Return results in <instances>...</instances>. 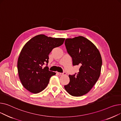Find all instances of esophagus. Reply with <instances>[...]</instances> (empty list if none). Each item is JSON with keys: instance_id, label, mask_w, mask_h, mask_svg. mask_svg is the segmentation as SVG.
Masks as SVG:
<instances>
[{"instance_id": "obj_1", "label": "esophagus", "mask_w": 121, "mask_h": 121, "mask_svg": "<svg viewBox=\"0 0 121 121\" xmlns=\"http://www.w3.org/2000/svg\"><path fill=\"white\" fill-rule=\"evenodd\" d=\"M57 74L59 75V76H61V75H63V74H65V73H60V72H58L57 73Z\"/></svg>"}]
</instances>
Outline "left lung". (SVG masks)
I'll use <instances>...</instances> for the list:
<instances>
[{
  "label": "left lung",
  "instance_id": "obj_1",
  "mask_svg": "<svg viewBox=\"0 0 121 121\" xmlns=\"http://www.w3.org/2000/svg\"><path fill=\"white\" fill-rule=\"evenodd\" d=\"M65 45L72 58L73 65L80 68L77 75H69L70 82L65 88L71 96H82L88 93L100 77L101 55L91 41L82 36L66 39Z\"/></svg>",
  "mask_w": 121,
  "mask_h": 121
}]
</instances>
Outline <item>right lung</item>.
Instances as JSON below:
<instances>
[{"label":"right lung","mask_w":121,"mask_h":121,"mask_svg":"<svg viewBox=\"0 0 121 121\" xmlns=\"http://www.w3.org/2000/svg\"><path fill=\"white\" fill-rule=\"evenodd\" d=\"M65 40L41 34L32 38L22 48L18 58V74L23 87L31 93L37 94L43 90L50 78L56 75L43 65H47L52 49L61 45Z\"/></svg>","instance_id":"right-lung-1"}]
</instances>
